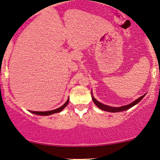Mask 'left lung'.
I'll use <instances>...</instances> for the list:
<instances>
[{
  "label": "left lung",
  "mask_w": 160,
  "mask_h": 160,
  "mask_svg": "<svg viewBox=\"0 0 160 160\" xmlns=\"http://www.w3.org/2000/svg\"><path fill=\"white\" fill-rule=\"evenodd\" d=\"M145 95H143L142 96H141L140 98H138V99H136V101H134L133 102H132L130 104L126 105V106H122V107H109V106L103 104V103H100L99 102H98L97 100L95 98L92 96V99H93V102L97 106V107L99 108V109L103 110V111H107V112H122V111H125L130 108H131L132 107H133L136 104H137L141 99L144 97Z\"/></svg>",
  "instance_id": "8db88e82"
}]
</instances>
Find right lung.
Wrapping results in <instances>:
<instances>
[{
	"instance_id": "1",
	"label": "right lung",
	"mask_w": 160,
	"mask_h": 160,
	"mask_svg": "<svg viewBox=\"0 0 160 160\" xmlns=\"http://www.w3.org/2000/svg\"><path fill=\"white\" fill-rule=\"evenodd\" d=\"M68 103H69V99L67 100V102H66V103H65L63 106H62V107H60L59 108H57V109L51 110V111H47V112H34V111H31V112H32V113H33V114H38V115H45V116L51 115V114H52L58 113V112H60L63 109H64V108L67 107V104H68Z\"/></svg>"
}]
</instances>
